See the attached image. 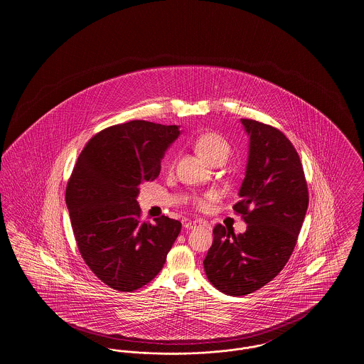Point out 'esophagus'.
I'll use <instances>...</instances> for the list:
<instances>
[{"mask_svg": "<svg viewBox=\"0 0 364 364\" xmlns=\"http://www.w3.org/2000/svg\"><path fill=\"white\" fill-rule=\"evenodd\" d=\"M198 225H206V223H205V221H200V220H195V221L186 220V221H183V226H184L186 229H192V228H195V226Z\"/></svg>", "mask_w": 364, "mask_h": 364, "instance_id": "34e87169", "label": "esophagus"}]
</instances>
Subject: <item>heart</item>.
Returning <instances> with one entry per match:
<instances>
[{"mask_svg":"<svg viewBox=\"0 0 364 364\" xmlns=\"http://www.w3.org/2000/svg\"><path fill=\"white\" fill-rule=\"evenodd\" d=\"M195 149L210 164H214L220 158H228L230 153L229 143L221 135L214 134V132L203 134L196 139ZM211 199H214V193H206L200 198H196L195 203L198 208H206Z\"/></svg>","mask_w":364,"mask_h":364,"instance_id":"1","label":"heart"}]
</instances>
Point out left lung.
<instances>
[{
  "label": "left lung",
  "instance_id": "8db88e82",
  "mask_svg": "<svg viewBox=\"0 0 364 364\" xmlns=\"http://www.w3.org/2000/svg\"><path fill=\"white\" fill-rule=\"evenodd\" d=\"M248 135L240 200L247 230L215 225L203 260L208 281L223 294L244 296L277 276L294 252L309 208L303 166L294 144L277 128L242 119Z\"/></svg>",
  "mask_w": 364,
  "mask_h": 364
}]
</instances>
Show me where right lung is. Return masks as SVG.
<instances>
[{
  "label": "right lung",
  "instance_id": "1",
  "mask_svg": "<svg viewBox=\"0 0 364 364\" xmlns=\"http://www.w3.org/2000/svg\"><path fill=\"white\" fill-rule=\"evenodd\" d=\"M178 125L134 120L109 127L77 158L65 192L77 248L92 273L132 292L164 267L181 223L165 215L140 221L139 187L158 177Z\"/></svg>",
  "mask_w": 364,
  "mask_h": 364
}]
</instances>
